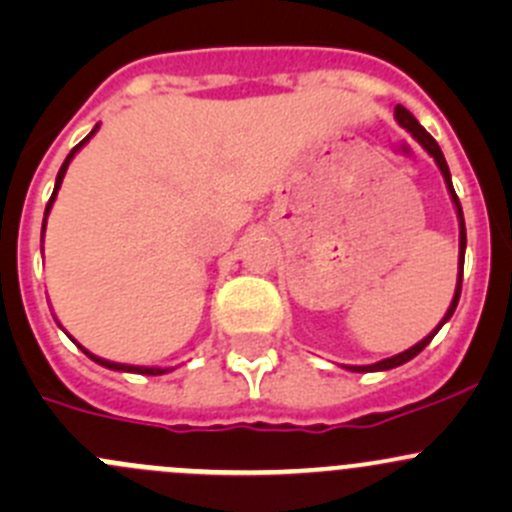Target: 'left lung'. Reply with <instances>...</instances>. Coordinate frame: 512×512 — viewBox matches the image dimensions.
Returning <instances> with one entry per match:
<instances>
[{
	"instance_id": "1",
	"label": "left lung",
	"mask_w": 512,
	"mask_h": 512,
	"mask_svg": "<svg viewBox=\"0 0 512 512\" xmlns=\"http://www.w3.org/2000/svg\"><path fill=\"white\" fill-rule=\"evenodd\" d=\"M394 116H396V121H399V126H401V128H406V131H409L411 136H414L416 141L421 143L423 151H426L428 156H431L433 160H436V165H438V168H441L443 180H446L448 193H451L453 205H456L458 227H461V242H458V282H456V292H453V299H451V307H448V312L443 314V319H441V322H438V327L433 329V332L428 334V337H423L421 342L414 344V347H411V349H406V352H401V354H396V356H389V359H381V361H376V364H366V366H344V369H349V371H386V369H396V366H401V364H406V361H411V359H414L416 354H421L423 349H426L428 344H431V339L436 337L438 329H441L443 324H446L448 319L453 317V312H456V307H458V299H461L463 260H466V223H463V208H461V200H458L456 190H453V183H451V170H448V163H446V158H443V153H441V148H438V143L433 141L431 133H428L426 128H423L421 123L416 121L414 113L406 111L404 106H396V108H394Z\"/></svg>"
}]
</instances>
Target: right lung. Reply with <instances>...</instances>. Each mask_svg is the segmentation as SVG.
<instances>
[{
	"label": "right lung",
	"mask_w": 512,
	"mask_h": 512,
	"mask_svg": "<svg viewBox=\"0 0 512 512\" xmlns=\"http://www.w3.org/2000/svg\"><path fill=\"white\" fill-rule=\"evenodd\" d=\"M98 131V126L94 128V131L89 133V136L84 138V141L79 143V146H74L71 148V153L69 156H66V160H64V165H61L59 168V175H56V185H54V193H51V198H49V203H46V210H44V225H41V240H44V230H46V215H49V210H51V205H54V200H56V193H59V188H61V180H64V175H66V168H69V163H71V158L76 156V153L81 151V148H84V143H89V138L94 136V133ZM71 342L76 344V347L81 349V352H84L86 356H89V359H94L96 364H101V366H106V369H113V371H131V374H146V376H160V374H168V371H173V369H160V366H131V364H118V361H108V359H101V356H96V354H91L89 349H84L81 347L79 342H76L74 337H71Z\"/></svg>",
	"instance_id": "add662e5"
}]
</instances>
